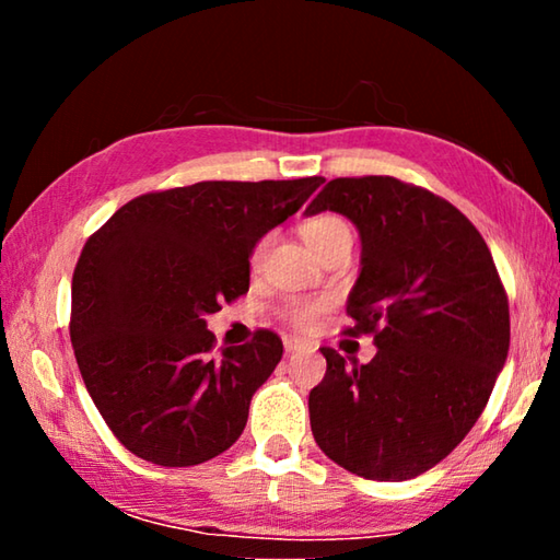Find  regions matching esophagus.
Returning <instances> with one entry per match:
<instances>
[{
    "label": "esophagus",
    "mask_w": 560,
    "mask_h": 560,
    "mask_svg": "<svg viewBox=\"0 0 560 560\" xmlns=\"http://www.w3.org/2000/svg\"><path fill=\"white\" fill-rule=\"evenodd\" d=\"M283 348H287V353H296V350L308 348V343L301 338H283Z\"/></svg>",
    "instance_id": "obj_1"
}]
</instances>
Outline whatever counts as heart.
I'll use <instances>...</instances> for the list:
<instances>
[{
	"instance_id": "b5f03b06",
	"label": "heart",
	"mask_w": 560,
	"mask_h": 560,
	"mask_svg": "<svg viewBox=\"0 0 560 560\" xmlns=\"http://www.w3.org/2000/svg\"><path fill=\"white\" fill-rule=\"evenodd\" d=\"M301 234L311 249L318 254V257H324V254L336 249V246H350V242H353V232H350L348 222L338 214L311 217V220L301 224ZM269 244H271L269 234L261 236V240L254 244L252 257H249L252 269L261 267L264 257H267V252H269ZM328 308H330V299H326V296L289 299L287 303H283L281 316L289 326H293L296 330H314L320 324V318H324Z\"/></svg>"
}]
</instances>
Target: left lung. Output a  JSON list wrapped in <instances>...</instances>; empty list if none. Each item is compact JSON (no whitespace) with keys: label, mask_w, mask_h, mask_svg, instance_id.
I'll use <instances>...</instances> for the list:
<instances>
[{"label":"left lung","mask_w":560,"mask_h":560,"mask_svg":"<svg viewBox=\"0 0 560 560\" xmlns=\"http://www.w3.org/2000/svg\"><path fill=\"white\" fill-rule=\"evenodd\" d=\"M346 214L363 242L346 336H373L368 365L334 348L308 395L328 459L373 481L440 464L479 420L509 353V299L491 252L444 197L390 175L336 177L306 214Z\"/></svg>","instance_id":"8db88e82"}]
</instances>
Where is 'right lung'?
I'll return each mask as SVG.
<instances>
[{"mask_svg": "<svg viewBox=\"0 0 560 560\" xmlns=\"http://www.w3.org/2000/svg\"><path fill=\"white\" fill-rule=\"evenodd\" d=\"M324 177L155 189L89 236L71 281V343L116 440L160 467H192L240 440L252 395L283 355L257 328L217 348L205 316L249 291V254Z\"/></svg>", "mask_w": 560, "mask_h": 560, "instance_id": "right-lung-1", "label": "right lung"}]
</instances>
